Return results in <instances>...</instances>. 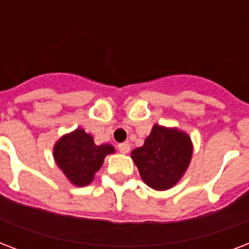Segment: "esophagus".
Listing matches in <instances>:
<instances>
[{"mask_svg": "<svg viewBox=\"0 0 249 249\" xmlns=\"http://www.w3.org/2000/svg\"><path fill=\"white\" fill-rule=\"evenodd\" d=\"M117 150L121 152V154H128L129 150H130V146H129L128 143H120V144H117Z\"/></svg>", "mask_w": 249, "mask_h": 249, "instance_id": "34e87169", "label": "esophagus"}]
</instances>
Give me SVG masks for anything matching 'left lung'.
<instances>
[{
  "label": "left lung",
  "instance_id": "obj_1",
  "mask_svg": "<svg viewBox=\"0 0 249 249\" xmlns=\"http://www.w3.org/2000/svg\"><path fill=\"white\" fill-rule=\"evenodd\" d=\"M190 137L177 129L154 125L142 147L133 150L132 158L144 183L154 190L173 187L191 160Z\"/></svg>",
  "mask_w": 249,
  "mask_h": 249
}]
</instances>
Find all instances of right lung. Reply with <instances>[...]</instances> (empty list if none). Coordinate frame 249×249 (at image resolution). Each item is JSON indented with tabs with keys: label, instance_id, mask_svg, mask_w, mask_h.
Segmentation results:
<instances>
[{
	"label": "right lung",
	"instance_id": "right-lung-1",
	"mask_svg": "<svg viewBox=\"0 0 249 249\" xmlns=\"http://www.w3.org/2000/svg\"><path fill=\"white\" fill-rule=\"evenodd\" d=\"M115 151L111 144L94 143L93 137L83 129L62 137L54 147V159L70 181L76 186H86L93 181L105 156Z\"/></svg>",
	"mask_w": 249,
	"mask_h": 249
}]
</instances>
